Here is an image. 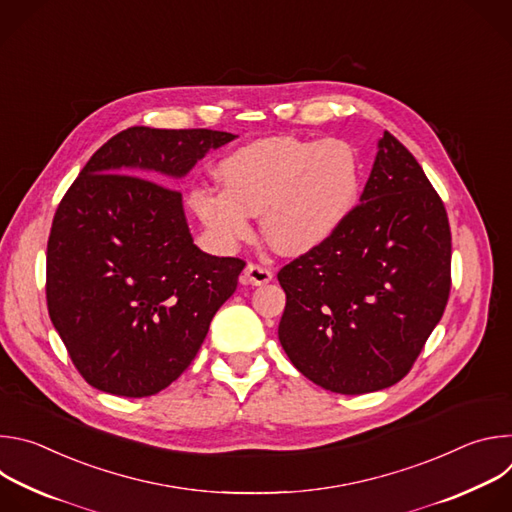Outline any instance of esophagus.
Wrapping results in <instances>:
<instances>
[{"instance_id":"esophagus-1","label":"esophagus","mask_w":512,"mask_h":512,"mask_svg":"<svg viewBox=\"0 0 512 512\" xmlns=\"http://www.w3.org/2000/svg\"><path fill=\"white\" fill-rule=\"evenodd\" d=\"M245 283H251V285H263V283H269L273 279V273L269 267L265 265H259V263H249L245 267Z\"/></svg>"}]
</instances>
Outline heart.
Listing matches in <instances>:
<instances>
[{
  "label": "heart",
  "instance_id": "b5f03b06",
  "mask_svg": "<svg viewBox=\"0 0 512 512\" xmlns=\"http://www.w3.org/2000/svg\"><path fill=\"white\" fill-rule=\"evenodd\" d=\"M223 190L194 186L190 208L212 243L233 251L261 214L265 239L281 253L302 255L326 243L352 212L360 192V162L344 139H257L216 166Z\"/></svg>",
  "mask_w": 512,
  "mask_h": 512
}]
</instances>
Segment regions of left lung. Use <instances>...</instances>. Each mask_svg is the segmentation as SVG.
I'll return each instance as SVG.
<instances>
[{"label": "left lung", "instance_id": "obj_1", "mask_svg": "<svg viewBox=\"0 0 512 512\" xmlns=\"http://www.w3.org/2000/svg\"><path fill=\"white\" fill-rule=\"evenodd\" d=\"M452 235L442 198L389 131L342 227L279 273V342L326 391L362 395L399 383L450 298Z\"/></svg>", "mask_w": 512, "mask_h": 512}]
</instances>
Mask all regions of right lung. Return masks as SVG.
Wrapping results in <instances>:
<instances>
[{
    "label": "right lung",
    "instance_id": "add662e5",
    "mask_svg": "<svg viewBox=\"0 0 512 512\" xmlns=\"http://www.w3.org/2000/svg\"><path fill=\"white\" fill-rule=\"evenodd\" d=\"M235 137L129 127L101 145L60 200L46 302L91 387L119 397L160 393L190 367L210 320L235 294L245 261L200 251L182 194L160 184L184 178Z\"/></svg>",
    "mask_w": 512,
    "mask_h": 512
}]
</instances>
